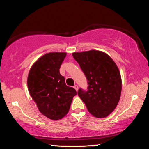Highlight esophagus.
<instances>
[{
    "label": "esophagus",
    "instance_id": "obj_1",
    "mask_svg": "<svg viewBox=\"0 0 149 149\" xmlns=\"http://www.w3.org/2000/svg\"><path fill=\"white\" fill-rule=\"evenodd\" d=\"M73 88H74L75 89H76V91H78V85H75V86H73Z\"/></svg>",
    "mask_w": 149,
    "mask_h": 149
}]
</instances>
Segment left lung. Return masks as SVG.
Returning a JSON list of instances; mask_svg holds the SVG:
<instances>
[{"mask_svg":"<svg viewBox=\"0 0 149 149\" xmlns=\"http://www.w3.org/2000/svg\"><path fill=\"white\" fill-rule=\"evenodd\" d=\"M75 58L88 81V91L80 88L78 95L88 112L96 118H105L112 113L120 100L122 80L117 65L102 51L73 52Z\"/></svg>","mask_w":149,"mask_h":149,"instance_id":"1","label":"left lung"}]
</instances>
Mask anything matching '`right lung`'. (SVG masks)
I'll return each mask as SVG.
<instances>
[{
  "mask_svg": "<svg viewBox=\"0 0 149 149\" xmlns=\"http://www.w3.org/2000/svg\"><path fill=\"white\" fill-rule=\"evenodd\" d=\"M67 53L49 52L32 65L27 79L28 88L39 112L52 120H58L68 113L77 94L67 86L59 69Z\"/></svg>",
  "mask_w": 149,
  "mask_h": 149,
  "instance_id": "add662e5",
  "label": "right lung"
}]
</instances>
